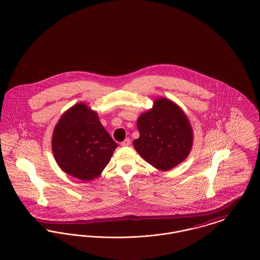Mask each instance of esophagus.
<instances>
[{
	"label": "esophagus",
	"instance_id": "esophagus-1",
	"mask_svg": "<svg viewBox=\"0 0 260 260\" xmlns=\"http://www.w3.org/2000/svg\"><path fill=\"white\" fill-rule=\"evenodd\" d=\"M121 144H122V146H128V145L131 144V140H129V138H125Z\"/></svg>",
	"mask_w": 260,
	"mask_h": 260
}]
</instances>
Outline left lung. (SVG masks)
Wrapping results in <instances>:
<instances>
[{
    "instance_id": "obj_1",
    "label": "left lung",
    "mask_w": 260,
    "mask_h": 260,
    "mask_svg": "<svg viewBox=\"0 0 260 260\" xmlns=\"http://www.w3.org/2000/svg\"><path fill=\"white\" fill-rule=\"evenodd\" d=\"M139 138L134 146L153 167L167 171L186 158L192 145V132L181 108L167 99L155 101L152 110L138 118Z\"/></svg>"
}]
</instances>
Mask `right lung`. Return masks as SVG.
<instances>
[{
	"instance_id": "right-lung-1",
	"label": "right lung",
	"mask_w": 260,
	"mask_h": 260,
	"mask_svg": "<svg viewBox=\"0 0 260 260\" xmlns=\"http://www.w3.org/2000/svg\"><path fill=\"white\" fill-rule=\"evenodd\" d=\"M53 153L63 172L82 181L97 178L117 147L95 112L82 103L71 108L57 123Z\"/></svg>"
}]
</instances>
